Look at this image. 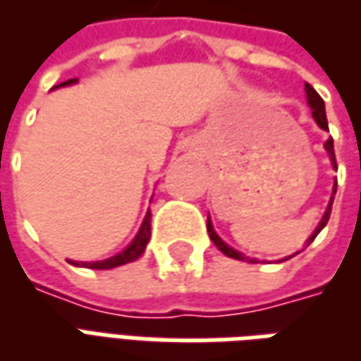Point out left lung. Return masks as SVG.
<instances>
[{
    "label": "left lung",
    "mask_w": 361,
    "mask_h": 361,
    "mask_svg": "<svg viewBox=\"0 0 361 361\" xmlns=\"http://www.w3.org/2000/svg\"><path fill=\"white\" fill-rule=\"evenodd\" d=\"M305 98H307V106L311 108V116H313V119L317 121V126L321 127V129H325V131H329V123H326V114H325V102H323V98L317 94V90L311 87L310 82H305ZM325 150L326 154H329V158H331V164H333V168H336V158H334V145H333V139H326L325 142ZM334 193H336V180H334V185H333V195H331V201H329V204H326V211L325 214H323V219L319 220L317 228L311 232V235L307 238V243L313 242L315 238H317V234L323 230V228L326 226V222H329V216H331V207H333V199H334ZM207 230H209V235H211V240L214 242V245L219 247L224 255H228V257L232 259H238V261H247V263H257V259L253 257H245L242 251L234 250V247H230L222 238H220L216 232H214V226H212L211 222V216L207 219ZM300 251H295L294 255H298ZM294 255H290V257H294ZM290 257H284L282 261H288Z\"/></svg>",
    "instance_id": "left-lung-1"
}]
</instances>
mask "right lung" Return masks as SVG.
Masks as SVG:
<instances>
[{
  "mask_svg": "<svg viewBox=\"0 0 361 361\" xmlns=\"http://www.w3.org/2000/svg\"><path fill=\"white\" fill-rule=\"evenodd\" d=\"M79 81V79H69V81L61 82L58 87H54V89H59V87H69V85H75V82ZM150 240V211L145 214V220H142L141 228H139V232L135 235L131 243L127 245L126 250L119 251L118 255H114V257L102 259V261H92V263H85V261H71L69 259V263L75 267H87V269H96V271H108V269H116V267L127 265V263H133L137 259L141 257L145 250H147V243Z\"/></svg>",
  "mask_w": 361,
  "mask_h": 361,
  "instance_id": "obj_1",
  "label": "right lung"
}]
</instances>
